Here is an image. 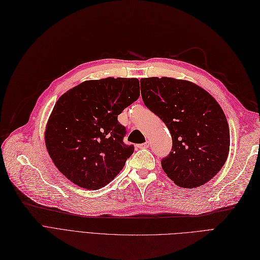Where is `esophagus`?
<instances>
[{
    "label": "esophagus",
    "instance_id": "34e87169",
    "mask_svg": "<svg viewBox=\"0 0 260 260\" xmlns=\"http://www.w3.org/2000/svg\"><path fill=\"white\" fill-rule=\"evenodd\" d=\"M149 145H150L149 141H146V142H144V143L139 144V145H138V148H140V149H148V148H149Z\"/></svg>",
    "mask_w": 260,
    "mask_h": 260
}]
</instances>
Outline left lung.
Returning a JSON list of instances; mask_svg holds the SVG:
<instances>
[{
    "mask_svg": "<svg viewBox=\"0 0 260 260\" xmlns=\"http://www.w3.org/2000/svg\"><path fill=\"white\" fill-rule=\"evenodd\" d=\"M144 105L172 136V151L161 160L169 178L183 188L204 185L224 166L230 128L224 112L206 90L172 77L141 78Z\"/></svg>",
    "mask_w": 260,
    "mask_h": 260,
    "instance_id": "8db88e82",
    "label": "left lung"
}]
</instances>
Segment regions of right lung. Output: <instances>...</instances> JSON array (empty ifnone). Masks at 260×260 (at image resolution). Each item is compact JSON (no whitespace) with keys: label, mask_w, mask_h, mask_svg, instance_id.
<instances>
[{"label":"right lung","mask_w":260,"mask_h":260,"mask_svg":"<svg viewBox=\"0 0 260 260\" xmlns=\"http://www.w3.org/2000/svg\"><path fill=\"white\" fill-rule=\"evenodd\" d=\"M140 95L138 78L86 81L56 102L44 140L58 170L78 187L98 190L123 169L134 146L123 142L118 116Z\"/></svg>","instance_id":"obj_1"}]
</instances>
